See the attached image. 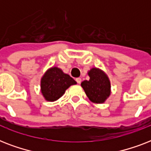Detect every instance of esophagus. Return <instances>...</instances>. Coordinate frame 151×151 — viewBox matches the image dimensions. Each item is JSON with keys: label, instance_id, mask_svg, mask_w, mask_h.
<instances>
[{"label": "esophagus", "instance_id": "esophagus-1", "mask_svg": "<svg viewBox=\"0 0 151 151\" xmlns=\"http://www.w3.org/2000/svg\"><path fill=\"white\" fill-rule=\"evenodd\" d=\"M76 81H77V83H78V84H81V78H76Z\"/></svg>", "mask_w": 151, "mask_h": 151}]
</instances>
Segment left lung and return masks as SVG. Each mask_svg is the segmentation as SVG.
I'll return each mask as SVG.
<instances>
[{
    "label": "left lung",
    "instance_id": "left-lung-1",
    "mask_svg": "<svg viewBox=\"0 0 151 151\" xmlns=\"http://www.w3.org/2000/svg\"><path fill=\"white\" fill-rule=\"evenodd\" d=\"M89 80H85L81 85L88 98L95 103H103L110 95V81L104 71L93 67L88 72Z\"/></svg>",
    "mask_w": 151,
    "mask_h": 151
}]
</instances>
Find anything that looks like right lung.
I'll use <instances>...</instances> for the list:
<instances>
[{
  "mask_svg": "<svg viewBox=\"0 0 151 151\" xmlns=\"http://www.w3.org/2000/svg\"><path fill=\"white\" fill-rule=\"evenodd\" d=\"M77 82L61 69L53 66L46 71L41 79V92L45 99L54 102L63 96L70 86Z\"/></svg>",
  "mask_w": 151,
  "mask_h": 151,
  "instance_id": "right-lung-1",
  "label": "right lung"
}]
</instances>
